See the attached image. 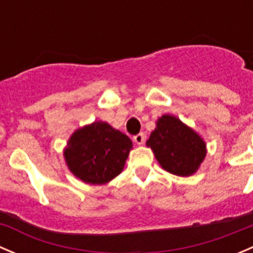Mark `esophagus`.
<instances>
[{
    "mask_svg": "<svg viewBox=\"0 0 253 253\" xmlns=\"http://www.w3.org/2000/svg\"><path fill=\"white\" fill-rule=\"evenodd\" d=\"M133 141H134V143H137V144H138V145L143 144V143L145 142V134L144 133L136 134V136L133 137Z\"/></svg>",
    "mask_w": 253,
    "mask_h": 253,
    "instance_id": "esophagus-1",
    "label": "esophagus"
}]
</instances>
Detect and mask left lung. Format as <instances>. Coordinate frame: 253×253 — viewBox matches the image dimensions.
<instances>
[{
  "label": "left lung",
  "instance_id": "obj_1",
  "mask_svg": "<svg viewBox=\"0 0 253 253\" xmlns=\"http://www.w3.org/2000/svg\"><path fill=\"white\" fill-rule=\"evenodd\" d=\"M167 171L177 176L195 174L206 157V143L178 119L164 115L147 141Z\"/></svg>",
  "mask_w": 253,
  "mask_h": 253
}]
</instances>
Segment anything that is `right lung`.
Returning <instances> with one entry per match:
<instances>
[{
	"label": "right lung",
	"mask_w": 253,
	"mask_h": 253,
	"mask_svg": "<svg viewBox=\"0 0 253 253\" xmlns=\"http://www.w3.org/2000/svg\"><path fill=\"white\" fill-rule=\"evenodd\" d=\"M132 142L109 124L96 121L79 128L67 143L65 159L68 168L82 181L101 185L122 171Z\"/></svg>",
	"instance_id": "1"
}]
</instances>
